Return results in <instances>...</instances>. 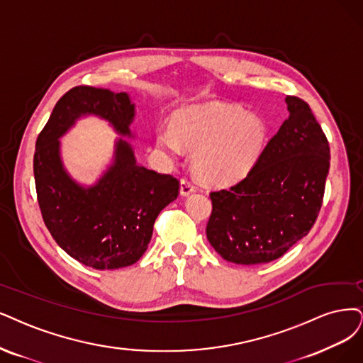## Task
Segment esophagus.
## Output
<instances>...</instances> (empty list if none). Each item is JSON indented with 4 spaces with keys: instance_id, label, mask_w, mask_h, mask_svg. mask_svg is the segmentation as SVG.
Returning <instances> with one entry per match:
<instances>
[{
    "instance_id": "1",
    "label": "esophagus",
    "mask_w": 363,
    "mask_h": 363,
    "mask_svg": "<svg viewBox=\"0 0 363 363\" xmlns=\"http://www.w3.org/2000/svg\"><path fill=\"white\" fill-rule=\"evenodd\" d=\"M194 191H196L194 184L189 178H182L181 179V194L182 196H189V194H191Z\"/></svg>"
}]
</instances>
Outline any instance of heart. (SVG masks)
I'll return each mask as SVG.
<instances>
[{
	"instance_id": "heart-1",
	"label": "heart",
	"mask_w": 363,
	"mask_h": 363,
	"mask_svg": "<svg viewBox=\"0 0 363 363\" xmlns=\"http://www.w3.org/2000/svg\"><path fill=\"white\" fill-rule=\"evenodd\" d=\"M263 119L242 107L209 104L179 112L173 127L157 130V145L174 158L182 145L194 151L196 173L209 184L225 185L245 178L266 142Z\"/></svg>"
}]
</instances>
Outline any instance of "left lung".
Instances as JSON below:
<instances>
[{"instance_id":"8db88e82","label":"left lung","mask_w":363,"mask_h":363,"mask_svg":"<svg viewBox=\"0 0 363 363\" xmlns=\"http://www.w3.org/2000/svg\"><path fill=\"white\" fill-rule=\"evenodd\" d=\"M290 116L230 189L211 191L209 244L238 264L279 259L308 235L323 203L330 150L310 106L287 96Z\"/></svg>"}]
</instances>
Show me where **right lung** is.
I'll return each instance as SVG.
<instances>
[{
    "instance_id": "1",
    "label": "right lung",
    "mask_w": 363,
    "mask_h": 363,
    "mask_svg": "<svg viewBox=\"0 0 363 363\" xmlns=\"http://www.w3.org/2000/svg\"><path fill=\"white\" fill-rule=\"evenodd\" d=\"M86 113L131 136L134 104L125 92L88 85L67 91L35 142L37 200L48 230L69 256L92 269H119L143 256L158 213L179 194V181L138 164L131 146L119 139L104 177L89 189L77 185L62 167L58 139Z\"/></svg>"
}]
</instances>
